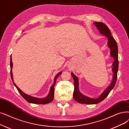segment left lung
I'll return each mask as SVG.
<instances>
[{"label":"left lung","instance_id":"1","mask_svg":"<svg viewBox=\"0 0 129 129\" xmlns=\"http://www.w3.org/2000/svg\"><path fill=\"white\" fill-rule=\"evenodd\" d=\"M94 24L96 26L100 32L102 34L106 36L108 38V46L111 50V56L114 58V61L113 63V68L112 71L113 72V81L112 82L111 85L106 88L105 91L101 95V96L98 99H92L88 98L82 94L78 90V78L72 73V76L74 81V90L73 93V98L77 102L82 104H98L103 101L111 91L112 89L116 82L117 74L118 71L119 60H118V48L116 42L114 38L112 36L110 30L105 24L102 22H95Z\"/></svg>","mask_w":129,"mask_h":129}]
</instances>
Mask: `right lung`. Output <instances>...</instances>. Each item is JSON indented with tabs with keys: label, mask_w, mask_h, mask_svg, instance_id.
<instances>
[{
	"label": "right lung",
	"mask_w": 129,
	"mask_h": 129,
	"mask_svg": "<svg viewBox=\"0 0 129 129\" xmlns=\"http://www.w3.org/2000/svg\"><path fill=\"white\" fill-rule=\"evenodd\" d=\"M10 76H11V78H12V81L13 82V84H14V85L16 86L17 89V90L18 91L19 93L21 94V95L22 96V97L24 98L28 102L30 103H34V104H47V103H49L51 102L54 99V86L55 85L56 81V79L57 78V77L61 73V72H59V73L56 76V77L55 78V80H54V84L51 86V89H50L49 93L48 95V96L46 98H43V99H39V98L31 96L30 95H27V94H25L24 93L22 92L17 86H16V85L14 82L13 77V73H12V67H13V62H12V56H11V57H10Z\"/></svg>",
	"instance_id": "add662e5"
}]
</instances>
